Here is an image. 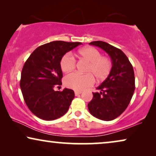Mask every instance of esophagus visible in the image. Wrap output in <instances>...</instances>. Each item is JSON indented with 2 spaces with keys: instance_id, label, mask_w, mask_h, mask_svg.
I'll return each mask as SVG.
<instances>
[{
  "instance_id": "1",
  "label": "esophagus",
  "mask_w": 156,
  "mask_h": 156,
  "mask_svg": "<svg viewBox=\"0 0 156 156\" xmlns=\"http://www.w3.org/2000/svg\"><path fill=\"white\" fill-rule=\"evenodd\" d=\"M81 94H82V91H74V94H75V96H78V95Z\"/></svg>"
}]
</instances>
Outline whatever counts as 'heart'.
<instances>
[{"label": "heart", "instance_id": "b5f03b06", "mask_svg": "<svg viewBox=\"0 0 156 156\" xmlns=\"http://www.w3.org/2000/svg\"><path fill=\"white\" fill-rule=\"evenodd\" d=\"M81 59L89 62L86 74L73 72L64 79V84L68 88L76 91H82L94 84V78L98 81L106 80L112 72L113 62L110 57L101 56V53L93 47H86L79 50ZM76 59L71 53H67L62 57L61 69L64 72H69L75 68Z\"/></svg>", "mask_w": 156, "mask_h": 156}]
</instances>
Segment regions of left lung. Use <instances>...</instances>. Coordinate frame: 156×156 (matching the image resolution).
<instances>
[{"mask_svg":"<svg viewBox=\"0 0 156 156\" xmlns=\"http://www.w3.org/2000/svg\"><path fill=\"white\" fill-rule=\"evenodd\" d=\"M89 44L107 52L113 67L108 77L97 88L101 91L93 93V99L88 104L89 111L101 120H114L124 112L133 97L135 90L133 66L120 49L107 42L94 41Z\"/></svg>","mask_w":156,"mask_h":156,"instance_id":"8db88e82","label":"left lung"}]
</instances>
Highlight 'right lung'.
Masks as SVG:
<instances>
[{"label": "right lung", "mask_w": 156, "mask_h": 156, "mask_svg": "<svg viewBox=\"0 0 156 156\" xmlns=\"http://www.w3.org/2000/svg\"><path fill=\"white\" fill-rule=\"evenodd\" d=\"M81 42L53 41L38 47L23 66L20 87L25 102L38 118L55 120L65 115L74 97L73 90L65 88L55 91L62 85V57Z\"/></svg>", "instance_id": "add662e5"}]
</instances>
